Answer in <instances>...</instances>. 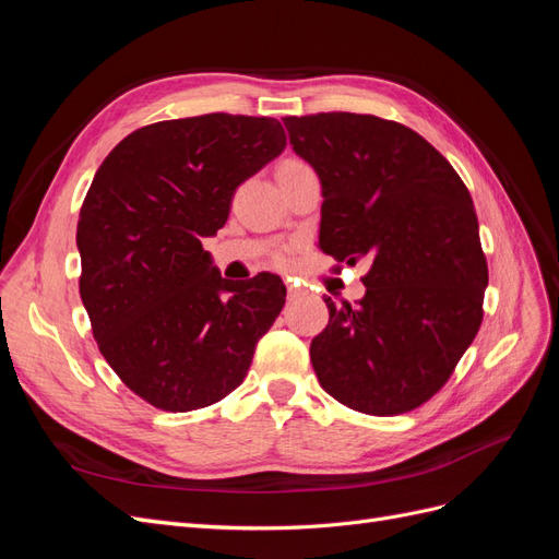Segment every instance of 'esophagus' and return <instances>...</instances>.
Returning <instances> with one entry per match:
<instances>
[{
	"instance_id": "esophagus-1",
	"label": "esophagus",
	"mask_w": 559,
	"mask_h": 559,
	"mask_svg": "<svg viewBox=\"0 0 559 559\" xmlns=\"http://www.w3.org/2000/svg\"><path fill=\"white\" fill-rule=\"evenodd\" d=\"M286 292H289V298L294 300V298H298L300 296V289H298V286L289 280V282H286Z\"/></svg>"
}]
</instances>
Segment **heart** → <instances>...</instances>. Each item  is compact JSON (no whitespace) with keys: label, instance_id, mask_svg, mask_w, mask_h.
I'll use <instances>...</instances> for the list:
<instances>
[{"label":"heart","instance_id":"obj_1","mask_svg":"<svg viewBox=\"0 0 559 559\" xmlns=\"http://www.w3.org/2000/svg\"><path fill=\"white\" fill-rule=\"evenodd\" d=\"M286 163H298V160H286ZM286 163H284V165H286ZM280 259H282V257H280Z\"/></svg>","mask_w":559,"mask_h":559}]
</instances>
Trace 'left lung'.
Masks as SVG:
<instances>
[{"instance_id": "obj_1", "label": "left lung", "mask_w": 559, "mask_h": 559, "mask_svg": "<svg viewBox=\"0 0 559 559\" xmlns=\"http://www.w3.org/2000/svg\"><path fill=\"white\" fill-rule=\"evenodd\" d=\"M321 179L319 247L370 259L366 296L329 306L310 345L319 384L352 411L401 415L441 389L483 321L487 261L454 167L417 134L368 114L286 116Z\"/></svg>"}]
</instances>
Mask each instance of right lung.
<instances>
[{
    "label": "right lung",
    "instance_id": "right-lung-1",
    "mask_svg": "<svg viewBox=\"0 0 559 559\" xmlns=\"http://www.w3.org/2000/svg\"><path fill=\"white\" fill-rule=\"evenodd\" d=\"M284 146L277 118L205 114L134 130L95 173L76 226L81 300L107 364L160 411L228 396L282 312L277 275L224 280L202 238Z\"/></svg>",
    "mask_w": 559,
    "mask_h": 559
}]
</instances>
